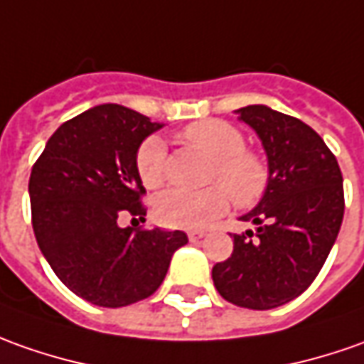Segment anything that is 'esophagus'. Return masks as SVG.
<instances>
[{
    "instance_id": "obj_1",
    "label": "esophagus",
    "mask_w": 364,
    "mask_h": 364,
    "mask_svg": "<svg viewBox=\"0 0 364 364\" xmlns=\"http://www.w3.org/2000/svg\"><path fill=\"white\" fill-rule=\"evenodd\" d=\"M187 237H189V241H199V239L205 237V233H203V231H189Z\"/></svg>"
}]
</instances>
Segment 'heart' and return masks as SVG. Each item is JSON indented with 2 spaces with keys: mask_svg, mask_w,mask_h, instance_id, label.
Masks as SVG:
<instances>
[{
  "mask_svg": "<svg viewBox=\"0 0 364 364\" xmlns=\"http://www.w3.org/2000/svg\"><path fill=\"white\" fill-rule=\"evenodd\" d=\"M193 149L211 159L201 191L171 189L155 201V217L165 227L199 229L213 223L229 209V197L239 209H251L265 197L271 167L253 149H247L243 131L223 119H201L179 133ZM135 167L147 189H159L167 181V147L157 135L143 141L135 155Z\"/></svg>",
  "mask_w": 364,
  "mask_h": 364,
  "instance_id": "1",
  "label": "heart"
}]
</instances>
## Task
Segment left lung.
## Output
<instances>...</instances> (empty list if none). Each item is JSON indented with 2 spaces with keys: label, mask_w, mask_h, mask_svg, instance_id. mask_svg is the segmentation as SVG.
Listing matches in <instances>:
<instances>
[{
  "label": "left lung",
  "mask_w": 364,
  "mask_h": 364,
  "mask_svg": "<svg viewBox=\"0 0 364 364\" xmlns=\"http://www.w3.org/2000/svg\"><path fill=\"white\" fill-rule=\"evenodd\" d=\"M263 141L271 167L265 197L233 235L231 257L213 267L215 289L237 306L267 311L305 293L327 261L345 215L343 173L317 131L265 107L239 109Z\"/></svg>",
  "instance_id": "8db88e82"
}]
</instances>
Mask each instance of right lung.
Here are the masks:
<instances>
[{"label": "right lung", "instance_id": "right-lung-1", "mask_svg": "<svg viewBox=\"0 0 364 364\" xmlns=\"http://www.w3.org/2000/svg\"><path fill=\"white\" fill-rule=\"evenodd\" d=\"M159 127L123 105H97L65 121L31 167L37 245L59 281L93 305L115 309L151 296L187 243L183 231L119 227L123 215L145 221L135 155Z\"/></svg>", "mask_w": 364, "mask_h": 364}]
</instances>
